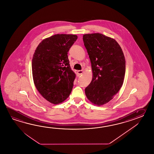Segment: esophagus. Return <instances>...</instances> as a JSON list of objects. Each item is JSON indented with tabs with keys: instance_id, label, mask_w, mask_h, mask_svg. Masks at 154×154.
Returning <instances> with one entry per match:
<instances>
[{
	"instance_id": "34e87169",
	"label": "esophagus",
	"mask_w": 154,
	"mask_h": 154,
	"mask_svg": "<svg viewBox=\"0 0 154 154\" xmlns=\"http://www.w3.org/2000/svg\"><path fill=\"white\" fill-rule=\"evenodd\" d=\"M77 73H78L79 76L82 75V74L84 73V71L83 70H78L77 72Z\"/></svg>"
}]
</instances>
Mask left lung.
<instances>
[{"mask_svg": "<svg viewBox=\"0 0 154 154\" xmlns=\"http://www.w3.org/2000/svg\"><path fill=\"white\" fill-rule=\"evenodd\" d=\"M82 38L93 73L85 94L92 103L101 106L110 101L121 88L125 72V56L115 39L101 33L85 34Z\"/></svg>", "mask_w": 154, "mask_h": 154, "instance_id": "1", "label": "left lung"}]
</instances>
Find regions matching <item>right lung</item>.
I'll return each instance as SVG.
<instances>
[{"label": "right lung", "mask_w": 154, "mask_h": 154, "mask_svg": "<svg viewBox=\"0 0 154 154\" xmlns=\"http://www.w3.org/2000/svg\"><path fill=\"white\" fill-rule=\"evenodd\" d=\"M78 38L75 35L57 34L43 39L33 56V79L37 90L54 105L69 97L75 78L68 52Z\"/></svg>", "instance_id": "obj_1"}]
</instances>
